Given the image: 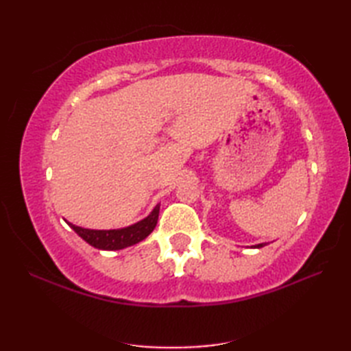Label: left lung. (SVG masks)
I'll use <instances>...</instances> for the list:
<instances>
[{
    "label": "left lung",
    "mask_w": 351,
    "mask_h": 351,
    "mask_svg": "<svg viewBox=\"0 0 351 351\" xmlns=\"http://www.w3.org/2000/svg\"><path fill=\"white\" fill-rule=\"evenodd\" d=\"M264 245H265V244L263 243V244H256V245H252V247H256V249H259V247H264Z\"/></svg>",
    "instance_id": "left-lung-1"
}]
</instances>
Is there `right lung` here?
I'll return each mask as SVG.
<instances>
[{"label": "right lung", "mask_w": 351, "mask_h": 351, "mask_svg": "<svg viewBox=\"0 0 351 351\" xmlns=\"http://www.w3.org/2000/svg\"><path fill=\"white\" fill-rule=\"evenodd\" d=\"M160 214V204L156 205L152 213L147 215L146 219L140 220L128 228L122 229H110V230H95V229H84L72 225L68 221V225L75 230V232L83 238L86 243L96 249L101 250H121L125 247H130L132 244H137L141 240L152 232L158 221Z\"/></svg>", "instance_id": "1"}]
</instances>
